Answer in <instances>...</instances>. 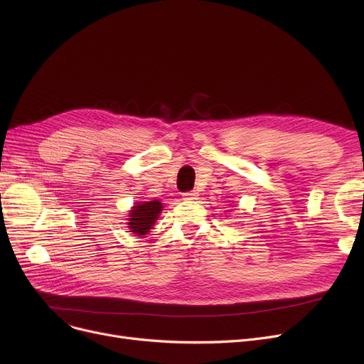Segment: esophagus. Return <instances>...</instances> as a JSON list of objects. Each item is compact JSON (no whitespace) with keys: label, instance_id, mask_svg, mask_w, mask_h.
Here are the masks:
<instances>
[{"label":"esophagus","instance_id":"1","mask_svg":"<svg viewBox=\"0 0 364 364\" xmlns=\"http://www.w3.org/2000/svg\"><path fill=\"white\" fill-rule=\"evenodd\" d=\"M198 196H199V193L198 192H187V193H184L183 195V199H186V200H196L198 199Z\"/></svg>","mask_w":364,"mask_h":364}]
</instances>
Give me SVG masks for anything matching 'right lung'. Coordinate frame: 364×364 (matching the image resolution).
Instances as JSON below:
<instances>
[{
  "label": "right lung",
  "mask_w": 364,
  "mask_h": 364,
  "mask_svg": "<svg viewBox=\"0 0 364 364\" xmlns=\"http://www.w3.org/2000/svg\"><path fill=\"white\" fill-rule=\"evenodd\" d=\"M162 211H164V205L158 199L137 202L128 213V218H127L128 230L132 235L140 236V237L149 235V232L151 230L153 225H155Z\"/></svg>",
  "instance_id": "obj_1"
}]
</instances>
